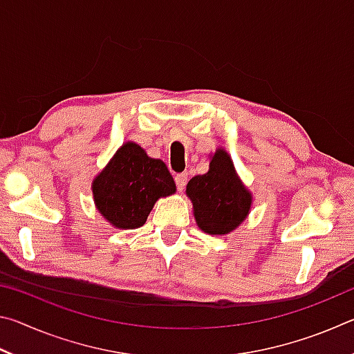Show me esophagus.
Listing matches in <instances>:
<instances>
[{
  "label": "esophagus",
  "mask_w": 354,
  "mask_h": 354,
  "mask_svg": "<svg viewBox=\"0 0 354 354\" xmlns=\"http://www.w3.org/2000/svg\"><path fill=\"white\" fill-rule=\"evenodd\" d=\"M189 181V175L187 173H178V175L175 176V183H176V187L179 192H183L185 189V184H187Z\"/></svg>",
  "instance_id": "34e87169"
}]
</instances>
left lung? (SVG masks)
<instances>
[{
    "label": "left lung",
    "instance_id": "obj_1",
    "mask_svg": "<svg viewBox=\"0 0 354 354\" xmlns=\"http://www.w3.org/2000/svg\"><path fill=\"white\" fill-rule=\"evenodd\" d=\"M187 195L194 203L196 223L207 234H227L236 230L251 207V194L239 181L223 149L214 154L206 175L190 179Z\"/></svg>",
    "mask_w": 354,
    "mask_h": 354
}]
</instances>
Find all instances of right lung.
Returning <instances> with one entry per match:
<instances>
[{
	"label": "right lung",
	"instance_id": "1",
	"mask_svg": "<svg viewBox=\"0 0 354 354\" xmlns=\"http://www.w3.org/2000/svg\"><path fill=\"white\" fill-rule=\"evenodd\" d=\"M92 189L95 205L112 226L134 230L145 223L156 200L175 192V181L164 162L148 158L129 142L118 149Z\"/></svg>",
	"mask_w": 354,
	"mask_h": 354
}]
</instances>
